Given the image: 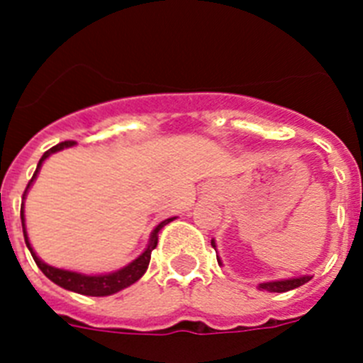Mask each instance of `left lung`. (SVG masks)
Wrapping results in <instances>:
<instances>
[{
	"label": "left lung",
	"mask_w": 363,
	"mask_h": 363,
	"mask_svg": "<svg viewBox=\"0 0 363 363\" xmlns=\"http://www.w3.org/2000/svg\"><path fill=\"white\" fill-rule=\"evenodd\" d=\"M213 247L216 249V245ZM218 264L221 265L220 258H218ZM311 280V277H300V278H289V280H278V281H265V284H259L258 289L262 291H269V293H285V291H291V289H296V287H300V285L307 284V281Z\"/></svg>",
	"instance_id": "8db88e82"
}]
</instances>
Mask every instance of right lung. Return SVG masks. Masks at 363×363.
Listing matches in <instances>:
<instances>
[{
    "label": "right lung",
    "mask_w": 363,
    "mask_h": 363,
    "mask_svg": "<svg viewBox=\"0 0 363 363\" xmlns=\"http://www.w3.org/2000/svg\"><path fill=\"white\" fill-rule=\"evenodd\" d=\"M74 143H76V142L57 143V145H54L52 149H49L47 152L43 154V156H41L40 163H38V167H36V172H34L32 179L28 182L27 189H25L23 198H25V194H27L28 187L32 185V182L36 179L38 172H40V167L43 165L45 160L49 158L50 154L57 152V150H63V149H67V147H72ZM172 220H174V218H169V220H163L160 225H156V229H154L152 234H150L149 245H147L145 251L138 256L134 262H130L129 265L121 267L120 271L108 272V274H94V277H89V274H82V272L65 271V269L52 267V265L45 264L43 259L38 258L36 252H34V249L30 247V242H28L27 229H25L23 203H21V225H23L25 243H27L28 251H30L32 258H34V262H36L38 267L41 269V272H43L45 277L49 278V280H52L56 285H60V287H63V289H67V291H74V293H78V294H85V296H108V294L118 293V291L125 289V287H129V285H133L134 281L140 280V278L145 274L147 267H149L150 252H152L154 249H156V245H158V233L162 230L163 225H167V223H169V221H172Z\"/></svg>",
    "instance_id": "obj_1"
}]
</instances>
